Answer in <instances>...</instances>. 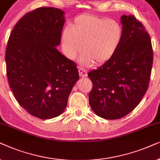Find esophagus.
I'll list each match as a JSON object with an SVG mask.
<instances>
[{
  "label": "esophagus",
  "mask_w": 160,
  "mask_h": 160,
  "mask_svg": "<svg viewBox=\"0 0 160 160\" xmlns=\"http://www.w3.org/2000/svg\"><path fill=\"white\" fill-rule=\"evenodd\" d=\"M79 74H80V76L82 77V78H84V77L87 76L86 70L85 69H82L81 67H80L79 68Z\"/></svg>",
  "instance_id": "esophagus-1"
}]
</instances>
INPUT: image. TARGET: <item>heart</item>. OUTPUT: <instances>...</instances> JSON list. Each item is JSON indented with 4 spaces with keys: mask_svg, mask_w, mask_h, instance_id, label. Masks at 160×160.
I'll list each match as a JSON object with an SVG mask.
<instances>
[{
    "mask_svg": "<svg viewBox=\"0 0 160 160\" xmlns=\"http://www.w3.org/2000/svg\"><path fill=\"white\" fill-rule=\"evenodd\" d=\"M120 23L108 18L84 14L63 31L61 45L64 54L74 58L82 46V61L86 65L103 64L116 54L122 42Z\"/></svg>",
    "mask_w": 160,
    "mask_h": 160,
    "instance_id": "1",
    "label": "heart"
}]
</instances>
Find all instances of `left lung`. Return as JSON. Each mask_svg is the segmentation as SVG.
Wrapping results in <instances>:
<instances>
[{
    "mask_svg": "<svg viewBox=\"0 0 160 160\" xmlns=\"http://www.w3.org/2000/svg\"><path fill=\"white\" fill-rule=\"evenodd\" d=\"M123 39L114 56L89 72V104L97 116L118 119L132 111L148 88L153 64L150 36L133 15L121 18Z\"/></svg>",
    "mask_w": 160,
    "mask_h": 160,
    "instance_id": "obj_1",
    "label": "left lung"
}]
</instances>
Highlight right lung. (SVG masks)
I'll return each mask as SVG.
<instances>
[{
	"mask_svg": "<svg viewBox=\"0 0 160 160\" xmlns=\"http://www.w3.org/2000/svg\"><path fill=\"white\" fill-rule=\"evenodd\" d=\"M64 12L41 7L14 25L6 49V74L20 105L33 116L50 119L64 111L79 79L77 65L56 49Z\"/></svg>",
	"mask_w": 160,
	"mask_h": 160,
	"instance_id": "add662e5",
	"label": "right lung"
}]
</instances>
